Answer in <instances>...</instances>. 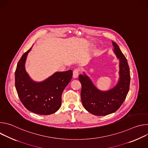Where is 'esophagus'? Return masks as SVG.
<instances>
[{"label":"esophagus","instance_id":"obj_1","mask_svg":"<svg viewBox=\"0 0 148 148\" xmlns=\"http://www.w3.org/2000/svg\"><path fill=\"white\" fill-rule=\"evenodd\" d=\"M79 70L78 69H75L73 71V77L74 78H77L79 75Z\"/></svg>","mask_w":148,"mask_h":148}]
</instances>
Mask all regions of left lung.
Wrapping results in <instances>:
<instances>
[{"label":"left lung","mask_w":148,"mask_h":148,"mask_svg":"<svg viewBox=\"0 0 148 148\" xmlns=\"http://www.w3.org/2000/svg\"><path fill=\"white\" fill-rule=\"evenodd\" d=\"M114 53L119 59V79L117 85L107 91L98 90L86 74L79 75L81 84V98L85 109L91 114L107 115L116 111L127 95L130 85V71L127 60L118 45L112 42Z\"/></svg>","instance_id":"8db88e82"}]
</instances>
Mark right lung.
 <instances>
[{
    "instance_id": "right-lung-1",
    "label": "right lung",
    "mask_w": 148,
    "mask_h": 148,
    "mask_svg": "<svg viewBox=\"0 0 148 148\" xmlns=\"http://www.w3.org/2000/svg\"><path fill=\"white\" fill-rule=\"evenodd\" d=\"M31 49L23 54L17 63L15 71L16 89L21 102L29 111L40 115H50L60 108L62 93L72 78L73 71L57 72L41 82L32 81L25 67Z\"/></svg>"
}]
</instances>
